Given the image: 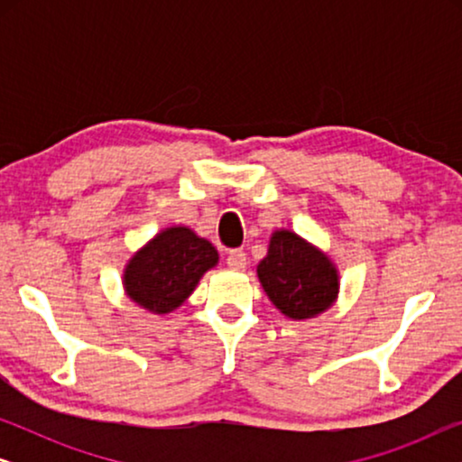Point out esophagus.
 Masks as SVG:
<instances>
[{
	"mask_svg": "<svg viewBox=\"0 0 462 462\" xmlns=\"http://www.w3.org/2000/svg\"><path fill=\"white\" fill-rule=\"evenodd\" d=\"M226 267L233 271H244L245 269V252L231 250L229 254H226Z\"/></svg>",
	"mask_w": 462,
	"mask_h": 462,
	"instance_id": "obj_1",
	"label": "esophagus"
}]
</instances>
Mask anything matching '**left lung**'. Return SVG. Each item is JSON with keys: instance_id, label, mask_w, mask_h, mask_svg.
I'll list each match as a JSON object with an SVG mask.
<instances>
[{"instance_id": "1", "label": "left lung", "mask_w": 462, "mask_h": 462, "mask_svg": "<svg viewBox=\"0 0 462 462\" xmlns=\"http://www.w3.org/2000/svg\"><path fill=\"white\" fill-rule=\"evenodd\" d=\"M269 300L290 319H309L332 307L338 269L324 252L292 231L271 236L267 256L256 267Z\"/></svg>"}]
</instances>
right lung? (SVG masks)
<instances>
[{"instance_id": "1", "label": "right lung", "mask_w": 462, "mask_h": 462, "mask_svg": "<svg viewBox=\"0 0 462 462\" xmlns=\"http://www.w3.org/2000/svg\"><path fill=\"white\" fill-rule=\"evenodd\" d=\"M218 252L189 226H168L134 252L124 269V290L138 307L172 313L193 294Z\"/></svg>"}]
</instances>
